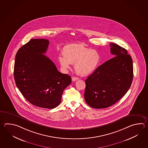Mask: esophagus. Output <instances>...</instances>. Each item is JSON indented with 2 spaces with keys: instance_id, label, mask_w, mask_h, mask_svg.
<instances>
[{
  "instance_id": "esophagus-1",
  "label": "esophagus",
  "mask_w": 148,
  "mask_h": 148,
  "mask_svg": "<svg viewBox=\"0 0 148 148\" xmlns=\"http://www.w3.org/2000/svg\"><path fill=\"white\" fill-rule=\"evenodd\" d=\"M79 79V78L77 77H73L72 78L73 81H76L78 80Z\"/></svg>"
}]
</instances>
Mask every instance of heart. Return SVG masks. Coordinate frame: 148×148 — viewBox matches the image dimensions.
I'll return each instance as SVG.
<instances>
[{"label": "heart", "instance_id": "obj_1", "mask_svg": "<svg viewBox=\"0 0 148 148\" xmlns=\"http://www.w3.org/2000/svg\"><path fill=\"white\" fill-rule=\"evenodd\" d=\"M100 60V54L97 51L81 44L65 46L63 54L58 56V61L64 69H69L71 64H74L76 73L83 76L93 73L99 66Z\"/></svg>", "mask_w": 148, "mask_h": 148}]
</instances>
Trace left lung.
Masks as SVG:
<instances>
[{
    "mask_svg": "<svg viewBox=\"0 0 148 148\" xmlns=\"http://www.w3.org/2000/svg\"><path fill=\"white\" fill-rule=\"evenodd\" d=\"M114 58L98 67L85 80L84 99L95 109L108 108L117 102L130 88L133 77L132 58L125 48L110 43Z\"/></svg>",
    "mask_w": 148,
    "mask_h": 148,
    "instance_id": "8db88e82",
    "label": "left lung"
}]
</instances>
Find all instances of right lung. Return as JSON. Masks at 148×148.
<instances>
[{
	"mask_svg": "<svg viewBox=\"0 0 148 148\" xmlns=\"http://www.w3.org/2000/svg\"><path fill=\"white\" fill-rule=\"evenodd\" d=\"M49 40L30 39L18 49L15 56L14 79L19 90L34 106L53 109L60 104L71 76L58 71L45 54Z\"/></svg>",
	"mask_w": 148,
	"mask_h": 148,
	"instance_id": "add662e5",
	"label": "right lung"
}]
</instances>
